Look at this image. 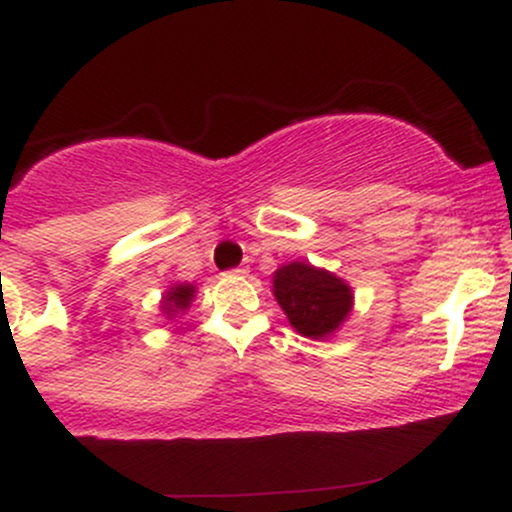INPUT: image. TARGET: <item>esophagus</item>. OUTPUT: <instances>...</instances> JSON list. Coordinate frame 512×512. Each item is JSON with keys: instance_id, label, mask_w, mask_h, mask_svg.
I'll return each mask as SVG.
<instances>
[{"instance_id": "esophagus-1", "label": "esophagus", "mask_w": 512, "mask_h": 512, "mask_svg": "<svg viewBox=\"0 0 512 512\" xmlns=\"http://www.w3.org/2000/svg\"><path fill=\"white\" fill-rule=\"evenodd\" d=\"M248 272H250V269H248V264H240V267L231 269V272H228V274H233V276H245V274H248Z\"/></svg>"}]
</instances>
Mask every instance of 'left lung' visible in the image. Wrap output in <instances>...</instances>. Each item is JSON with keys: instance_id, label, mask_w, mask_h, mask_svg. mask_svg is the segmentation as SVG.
I'll return each mask as SVG.
<instances>
[{"instance_id": "left-lung-1", "label": "left lung", "mask_w": 512, "mask_h": 512, "mask_svg": "<svg viewBox=\"0 0 512 512\" xmlns=\"http://www.w3.org/2000/svg\"><path fill=\"white\" fill-rule=\"evenodd\" d=\"M274 298L293 330L313 339L337 332L354 305V293L344 279L308 262H291L276 269Z\"/></svg>"}]
</instances>
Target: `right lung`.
<instances>
[{
  "label": "right lung",
  "mask_w": 512,
  "mask_h": 512,
  "mask_svg": "<svg viewBox=\"0 0 512 512\" xmlns=\"http://www.w3.org/2000/svg\"><path fill=\"white\" fill-rule=\"evenodd\" d=\"M192 298H195V286L192 284L170 286V291H166V296H163V313L168 317H175L182 310L190 308Z\"/></svg>",
  "instance_id": "add662e5"
}]
</instances>
